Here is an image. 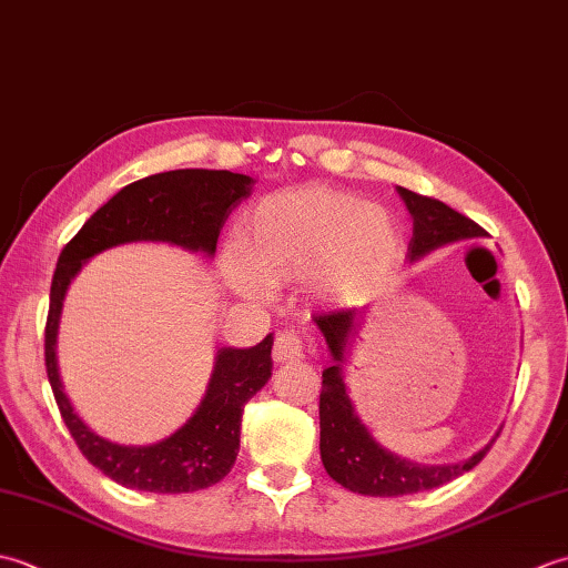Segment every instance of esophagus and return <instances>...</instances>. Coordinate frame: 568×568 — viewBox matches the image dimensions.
I'll use <instances>...</instances> for the list:
<instances>
[{
    "label": "esophagus",
    "mask_w": 568,
    "mask_h": 568,
    "mask_svg": "<svg viewBox=\"0 0 568 568\" xmlns=\"http://www.w3.org/2000/svg\"><path fill=\"white\" fill-rule=\"evenodd\" d=\"M273 358L277 364H287V361H300L303 358V342L293 332H281L275 336L273 344Z\"/></svg>",
    "instance_id": "34e87169"
}]
</instances>
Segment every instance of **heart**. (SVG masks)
Wrapping results in <instances>:
<instances>
[{"label": "heart", "mask_w": 568, "mask_h": 568, "mask_svg": "<svg viewBox=\"0 0 568 568\" xmlns=\"http://www.w3.org/2000/svg\"><path fill=\"white\" fill-rule=\"evenodd\" d=\"M395 216L354 192L303 187L265 197L239 226L222 263L239 297L265 300L271 285L305 281L324 303L352 305L376 295L400 265Z\"/></svg>", "instance_id": "b5f03b06"}]
</instances>
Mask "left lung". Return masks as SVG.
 Listing matches in <instances>:
<instances>
[{
  "instance_id": "8db88e82",
  "label": "left lung",
  "mask_w": 568,
  "mask_h": 568,
  "mask_svg": "<svg viewBox=\"0 0 568 568\" xmlns=\"http://www.w3.org/2000/svg\"><path fill=\"white\" fill-rule=\"evenodd\" d=\"M397 195L403 197L409 216H413V239L407 246L409 261L425 258L427 253L454 244V241L486 236L484 229L452 210L449 204L417 195L407 187H397ZM364 315L366 310H344L315 317L332 356L329 366L322 371L320 393V454L327 474L336 484L361 493V496L393 498L439 488L484 462L496 439H490L484 449L464 462L437 466L409 462V458L385 449L373 437L364 419L358 417L344 381L346 356L352 352V342L356 339L361 324H364Z\"/></svg>"
}]
</instances>
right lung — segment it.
<instances>
[{
	"instance_id": "1",
	"label": "right lung",
	"mask_w": 568,
	"mask_h": 568,
	"mask_svg": "<svg viewBox=\"0 0 568 568\" xmlns=\"http://www.w3.org/2000/svg\"><path fill=\"white\" fill-rule=\"evenodd\" d=\"M253 183L256 180L248 175L204 168L149 175L102 204L60 253L45 322L48 383L84 458L119 486L146 493H192L220 484L236 462L244 405L271 378L273 334L251 348H216L204 397L171 437L143 446L116 444L100 437L75 413L60 378L58 327L68 287L92 256L136 241L171 244L212 258L226 216L251 195Z\"/></svg>"
}]
</instances>
